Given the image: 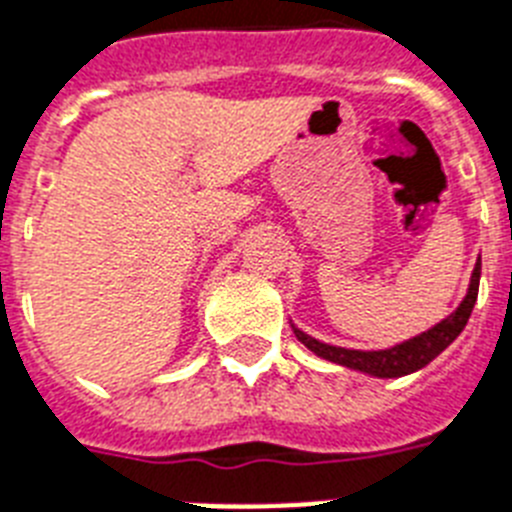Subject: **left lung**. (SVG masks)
Here are the masks:
<instances>
[{"label": "left lung", "mask_w": 512, "mask_h": 512, "mask_svg": "<svg viewBox=\"0 0 512 512\" xmlns=\"http://www.w3.org/2000/svg\"><path fill=\"white\" fill-rule=\"evenodd\" d=\"M479 278H482V260H476V268L471 273V283H468V291L463 296V302L458 304L453 315L445 317L435 325V328L424 330L422 336H414L409 341L398 343L393 349H380V351H356V349H341V346H330V343H322L317 338L307 336L299 328H294V336L307 346L312 354L322 356L333 364H341V367L359 369L364 375L372 377H403L411 375L416 369L427 367L435 356H440L442 351L448 349L455 338L461 336V330L466 328L468 317H471V309L476 304V296H479Z\"/></svg>", "instance_id": "8db88e82"}]
</instances>
